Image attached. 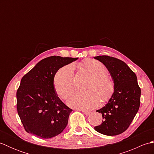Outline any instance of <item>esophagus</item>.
Wrapping results in <instances>:
<instances>
[{
	"label": "esophagus",
	"instance_id": "1",
	"mask_svg": "<svg viewBox=\"0 0 154 154\" xmlns=\"http://www.w3.org/2000/svg\"><path fill=\"white\" fill-rule=\"evenodd\" d=\"M77 110H79V111H81V112H82L85 115H86V116H88V115H89L90 114V112H88V111H86V110H81V109H77Z\"/></svg>",
	"mask_w": 154,
	"mask_h": 154
}]
</instances>
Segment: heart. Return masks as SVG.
<instances>
[{"label":"heart","instance_id":"b5f03b06","mask_svg":"<svg viewBox=\"0 0 154 154\" xmlns=\"http://www.w3.org/2000/svg\"><path fill=\"white\" fill-rule=\"evenodd\" d=\"M82 66L92 75L87 86V91H76L69 97L68 105L81 110H91L99 105L100 98L106 100L113 90V83L106 75V69L100 61L87 60ZM74 67L67 65L57 71L54 79V87L57 94L65 99L74 88Z\"/></svg>","mask_w":154,"mask_h":154}]
</instances>
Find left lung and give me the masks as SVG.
<instances>
[{
  "label": "left lung",
  "mask_w": 154,
  "mask_h": 154,
  "mask_svg": "<svg viewBox=\"0 0 154 154\" xmlns=\"http://www.w3.org/2000/svg\"><path fill=\"white\" fill-rule=\"evenodd\" d=\"M94 58L105 65L114 82V93L109 102L97 110L102 114L103 120L94 130L104 135H119L129 127L138 112L141 89L136 74L124 61L108 55Z\"/></svg>",
  "instance_id": "1"
}]
</instances>
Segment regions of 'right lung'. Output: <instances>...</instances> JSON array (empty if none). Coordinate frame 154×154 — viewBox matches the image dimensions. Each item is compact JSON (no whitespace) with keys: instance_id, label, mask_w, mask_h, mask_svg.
I'll use <instances>...</instances> for the list:
<instances>
[{"instance_id":"1","label":"right lung","mask_w":154,"mask_h":154,"mask_svg":"<svg viewBox=\"0 0 154 154\" xmlns=\"http://www.w3.org/2000/svg\"><path fill=\"white\" fill-rule=\"evenodd\" d=\"M77 59L55 55L46 57L22 78L16 93L17 110L29 134L48 139L60 134L67 126L72 109L58 97L54 79L60 68Z\"/></svg>"}]
</instances>
